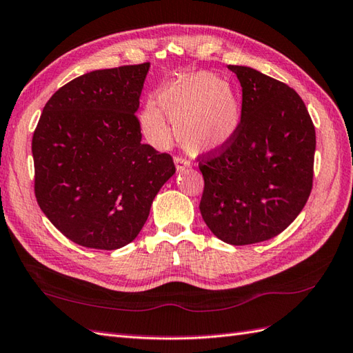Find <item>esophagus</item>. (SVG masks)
<instances>
[{
    "mask_svg": "<svg viewBox=\"0 0 353 353\" xmlns=\"http://www.w3.org/2000/svg\"><path fill=\"white\" fill-rule=\"evenodd\" d=\"M174 165H176L177 171H183L185 168H190L191 163H190V161H186L183 158H176L174 159Z\"/></svg>",
    "mask_w": 353,
    "mask_h": 353,
    "instance_id": "1",
    "label": "esophagus"
}]
</instances>
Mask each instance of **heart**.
Returning <instances> with one entry per match:
<instances>
[{
  "mask_svg": "<svg viewBox=\"0 0 353 353\" xmlns=\"http://www.w3.org/2000/svg\"><path fill=\"white\" fill-rule=\"evenodd\" d=\"M168 120L176 128L180 145L199 157L216 153L230 144L242 121V103L236 90L212 73H188L162 87L157 103L141 112V130L149 141L167 145L171 138Z\"/></svg>",
  "mask_w": 353,
  "mask_h": 353,
  "instance_id": "1",
  "label": "heart"
}]
</instances>
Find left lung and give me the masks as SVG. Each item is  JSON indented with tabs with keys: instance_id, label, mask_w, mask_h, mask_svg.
I'll return each mask as SVG.
<instances>
[{
	"instance_id": "left-lung-1",
	"label": "left lung",
	"mask_w": 353,
	"mask_h": 353,
	"mask_svg": "<svg viewBox=\"0 0 353 353\" xmlns=\"http://www.w3.org/2000/svg\"><path fill=\"white\" fill-rule=\"evenodd\" d=\"M228 69L242 87V121L225 149L200 162V212L218 239L250 245L280 234L304 209L316 132L293 88L247 65Z\"/></svg>"
}]
</instances>
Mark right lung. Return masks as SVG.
Listing matches in <instances>:
<instances>
[{
    "label": "right lung",
    "instance_id": "add662e5",
    "mask_svg": "<svg viewBox=\"0 0 353 353\" xmlns=\"http://www.w3.org/2000/svg\"><path fill=\"white\" fill-rule=\"evenodd\" d=\"M150 63L93 70L52 94L32 135L34 192L57 230L81 247L132 242L173 159L141 143L135 117Z\"/></svg>",
    "mask_w": 353,
    "mask_h": 353
}]
</instances>
